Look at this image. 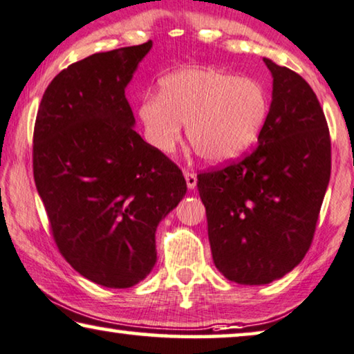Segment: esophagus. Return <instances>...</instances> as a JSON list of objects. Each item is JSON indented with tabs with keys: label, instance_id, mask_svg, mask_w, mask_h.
Listing matches in <instances>:
<instances>
[{
	"label": "esophagus",
	"instance_id": "34e87169",
	"mask_svg": "<svg viewBox=\"0 0 354 354\" xmlns=\"http://www.w3.org/2000/svg\"><path fill=\"white\" fill-rule=\"evenodd\" d=\"M183 176H185L187 187H188L189 189H193L194 187H196V182H198L196 174H194V172H189V171H185V172H183Z\"/></svg>",
	"mask_w": 354,
	"mask_h": 354
}]
</instances>
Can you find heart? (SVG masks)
Here are the masks:
<instances>
[{
  "instance_id": "b5f03b06",
  "label": "heart",
  "mask_w": 354,
  "mask_h": 354,
  "mask_svg": "<svg viewBox=\"0 0 354 354\" xmlns=\"http://www.w3.org/2000/svg\"><path fill=\"white\" fill-rule=\"evenodd\" d=\"M268 109V92L257 80L217 68H185L161 81L160 95L140 102L139 116L148 143L158 151H174L187 124L194 153L222 162L257 139Z\"/></svg>"
}]
</instances>
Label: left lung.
<instances>
[{"instance_id":"8db88e82","label":"left lung","mask_w":354,"mask_h":354,"mask_svg":"<svg viewBox=\"0 0 354 354\" xmlns=\"http://www.w3.org/2000/svg\"><path fill=\"white\" fill-rule=\"evenodd\" d=\"M273 100L259 143L241 160L198 174L212 259L245 286L268 284L301 262L330 178V136L310 84L265 59Z\"/></svg>"}]
</instances>
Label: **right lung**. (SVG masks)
<instances>
[{"mask_svg":"<svg viewBox=\"0 0 354 354\" xmlns=\"http://www.w3.org/2000/svg\"><path fill=\"white\" fill-rule=\"evenodd\" d=\"M151 41L66 66L41 99L33 177L59 252L84 278L131 288L156 263L155 232L185 196L176 162L134 126L126 86Z\"/></svg>","mask_w":354,"mask_h":354,"instance_id":"right-lung-1","label":"right lung"}]
</instances>
